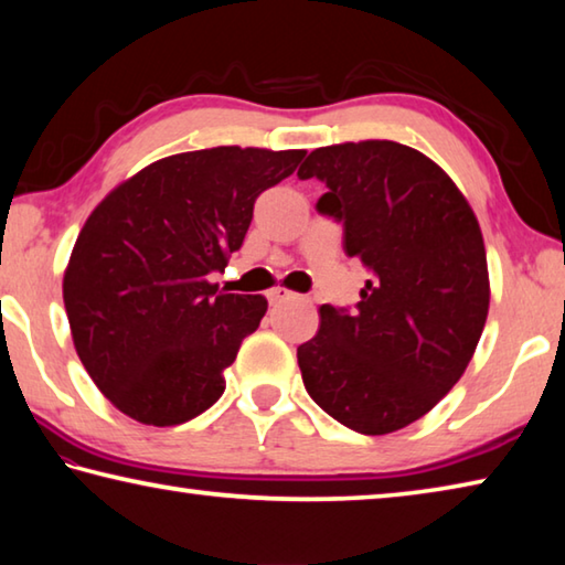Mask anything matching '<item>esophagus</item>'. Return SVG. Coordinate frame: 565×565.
I'll return each mask as SVG.
<instances>
[{"instance_id": "1", "label": "esophagus", "mask_w": 565, "mask_h": 565, "mask_svg": "<svg viewBox=\"0 0 565 565\" xmlns=\"http://www.w3.org/2000/svg\"><path fill=\"white\" fill-rule=\"evenodd\" d=\"M294 291H289V289H281V286H276V289H271L269 291V301L271 303H281V301H289V299H294Z\"/></svg>"}]
</instances>
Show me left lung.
<instances>
[{"instance_id":"8db88e82","label":"left lung","mask_w":565,"mask_h":565,"mask_svg":"<svg viewBox=\"0 0 565 565\" xmlns=\"http://www.w3.org/2000/svg\"><path fill=\"white\" fill-rule=\"evenodd\" d=\"M327 194L343 252L371 274L356 309L323 303L296 349L309 396L351 431L381 436L428 414L471 361L489 317V269L471 206L441 167L398 141L311 151L299 179Z\"/></svg>"}]
</instances>
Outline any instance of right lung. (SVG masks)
<instances>
[{
	"instance_id": "add662e5",
	"label": "right lung",
	"mask_w": 565,
	"mask_h": 565,
	"mask_svg": "<svg viewBox=\"0 0 565 565\" xmlns=\"http://www.w3.org/2000/svg\"><path fill=\"white\" fill-rule=\"evenodd\" d=\"M306 151L216 147L167 157L94 209L64 274L76 353L121 414L177 426L216 404L224 369L259 329L264 296L209 274L242 248L262 191Z\"/></svg>"
}]
</instances>
